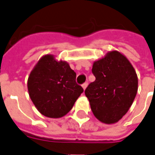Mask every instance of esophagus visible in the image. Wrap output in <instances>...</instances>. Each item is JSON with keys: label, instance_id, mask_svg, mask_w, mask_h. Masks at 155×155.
<instances>
[{"label": "esophagus", "instance_id": "34e87169", "mask_svg": "<svg viewBox=\"0 0 155 155\" xmlns=\"http://www.w3.org/2000/svg\"><path fill=\"white\" fill-rule=\"evenodd\" d=\"M87 84H88L87 83H84V84L82 85V87L84 88V90H85V89H86V87H87Z\"/></svg>", "mask_w": 155, "mask_h": 155}]
</instances>
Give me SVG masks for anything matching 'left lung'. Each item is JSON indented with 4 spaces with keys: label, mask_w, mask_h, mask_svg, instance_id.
I'll return each mask as SVG.
<instances>
[{
    "label": "left lung",
    "mask_w": 155,
    "mask_h": 155,
    "mask_svg": "<svg viewBox=\"0 0 155 155\" xmlns=\"http://www.w3.org/2000/svg\"><path fill=\"white\" fill-rule=\"evenodd\" d=\"M95 80L85 90L95 118L105 124L116 123L131 107L138 91L134 67L121 52L113 50L93 63Z\"/></svg>",
    "instance_id": "8db88e82"
}]
</instances>
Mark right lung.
Masks as SVG:
<instances>
[{
  "mask_svg": "<svg viewBox=\"0 0 155 155\" xmlns=\"http://www.w3.org/2000/svg\"><path fill=\"white\" fill-rule=\"evenodd\" d=\"M75 77L68 62L51 54L43 56L30 72L27 84L30 99L39 112L52 119L68 114L84 91Z\"/></svg>",
  "mask_w": 155,
  "mask_h": 155,
  "instance_id": "obj_1",
  "label": "right lung"
}]
</instances>
